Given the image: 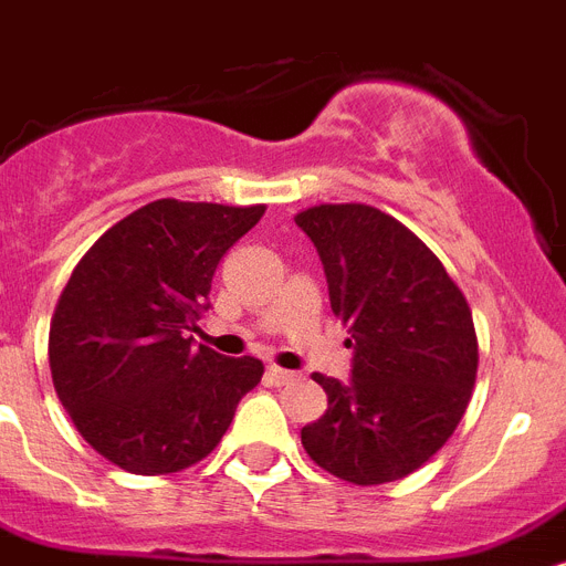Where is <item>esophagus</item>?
Returning a JSON list of instances; mask_svg holds the SVG:
<instances>
[{
    "instance_id": "1",
    "label": "esophagus",
    "mask_w": 566,
    "mask_h": 566,
    "mask_svg": "<svg viewBox=\"0 0 566 566\" xmlns=\"http://www.w3.org/2000/svg\"><path fill=\"white\" fill-rule=\"evenodd\" d=\"M268 379L273 382V386H293V382L298 379V374L296 371H284V368H279V365H270Z\"/></svg>"
}]
</instances>
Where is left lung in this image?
Wrapping results in <instances>:
<instances>
[{
	"label": "left lung",
	"instance_id": "left-lung-1",
	"mask_svg": "<svg viewBox=\"0 0 566 566\" xmlns=\"http://www.w3.org/2000/svg\"><path fill=\"white\" fill-rule=\"evenodd\" d=\"M296 224L319 250L331 311L354 348L350 382L313 374L327 411L302 429V446L339 481H400L467 415L478 377L472 307L443 261L377 207L319 203Z\"/></svg>",
	"mask_w": 566,
	"mask_h": 566
}]
</instances>
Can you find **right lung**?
Here are the masks:
<instances>
[{"mask_svg": "<svg viewBox=\"0 0 566 566\" xmlns=\"http://www.w3.org/2000/svg\"><path fill=\"white\" fill-rule=\"evenodd\" d=\"M264 203L151 201L108 227L60 293L49 334L56 397L85 443L132 474L189 469L221 443L255 356L192 345L212 275Z\"/></svg>", "mask_w": 566, "mask_h": 566, "instance_id": "1", "label": "right lung"}]
</instances>
